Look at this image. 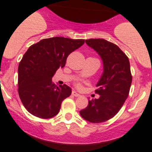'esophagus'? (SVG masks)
I'll return each instance as SVG.
<instances>
[{
	"label": "esophagus",
	"mask_w": 152,
	"mask_h": 152,
	"mask_svg": "<svg viewBox=\"0 0 152 152\" xmlns=\"http://www.w3.org/2000/svg\"><path fill=\"white\" fill-rule=\"evenodd\" d=\"M72 95L75 97H80V95H79V93H77L76 91H73V92H72Z\"/></svg>",
	"instance_id": "1"
}]
</instances>
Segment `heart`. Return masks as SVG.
Listing matches in <instances>:
<instances>
[{
	"instance_id": "b5f03b06",
	"label": "heart",
	"mask_w": 152,
	"mask_h": 152,
	"mask_svg": "<svg viewBox=\"0 0 152 152\" xmlns=\"http://www.w3.org/2000/svg\"><path fill=\"white\" fill-rule=\"evenodd\" d=\"M78 87H79V88H80L81 86H80V85H78Z\"/></svg>"
}]
</instances>
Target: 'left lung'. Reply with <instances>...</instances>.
<instances>
[{
  "mask_svg": "<svg viewBox=\"0 0 152 152\" xmlns=\"http://www.w3.org/2000/svg\"><path fill=\"white\" fill-rule=\"evenodd\" d=\"M86 43L102 58L103 73L96 84L99 98L88 100V106L79 113L88 122L98 124L114 117L129 95L132 83L130 64L126 55L111 42L91 39Z\"/></svg>",
  "mask_w": 152,
  "mask_h": 152,
  "instance_id": "obj_1",
  "label": "left lung"
}]
</instances>
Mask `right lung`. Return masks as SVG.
<instances>
[{
    "label": "right lung",
    "mask_w": 152,
    "mask_h": 152,
    "mask_svg": "<svg viewBox=\"0 0 152 152\" xmlns=\"http://www.w3.org/2000/svg\"><path fill=\"white\" fill-rule=\"evenodd\" d=\"M84 42V39L53 37L28 48L19 64L18 92L23 104L32 115L49 119L59 113L61 103L72 89L65 84L56 86L52 77L65 66L68 55Z\"/></svg>",
    "instance_id": "add662e5"
}]
</instances>
